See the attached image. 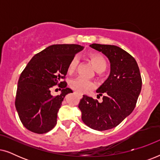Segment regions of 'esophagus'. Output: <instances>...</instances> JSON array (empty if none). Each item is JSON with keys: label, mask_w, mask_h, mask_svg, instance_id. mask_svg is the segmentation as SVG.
I'll list each match as a JSON object with an SVG mask.
<instances>
[{"label": "esophagus", "mask_w": 160, "mask_h": 160, "mask_svg": "<svg viewBox=\"0 0 160 160\" xmlns=\"http://www.w3.org/2000/svg\"><path fill=\"white\" fill-rule=\"evenodd\" d=\"M75 93H76V94H77L78 92H75Z\"/></svg>", "instance_id": "esophagus-1"}]
</instances>
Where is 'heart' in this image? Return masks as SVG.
Listing matches in <instances>:
<instances>
[{"mask_svg": "<svg viewBox=\"0 0 160 160\" xmlns=\"http://www.w3.org/2000/svg\"><path fill=\"white\" fill-rule=\"evenodd\" d=\"M89 60L92 65L94 69L96 71H103L106 68V61L101 54L98 53H91L89 54ZM78 60L76 58H73L68 65V73H73L77 66ZM71 88L79 93H84L88 92L94 87V83L91 81L85 78L78 77L71 80L70 83Z\"/></svg>", "mask_w": 160, "mask_h": 160, "instance_id": "b5f03b06", "label": "heart"}]
</instances>
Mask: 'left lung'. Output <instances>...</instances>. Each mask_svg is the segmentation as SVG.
Wrapping results in <instances>:
<instances>
[{
  "label": "left lung",
  "mask_w": 160,
  "mask_h": 160,
  "mask_svg": "<svg viewBox=\"0 0 160 160\" xmlns=\"http://www.w3.org/2000/svg\"><path fill=\"white\" fill-rule=\"evenodd\" d=\"M90 47L108 58L110 75L96 91L102 95V102L83 95L78 108L86 125L95 130H110L134 110L141 90V73L135 58L120 47L98 43H92Z\"/></svg>",
  "instance_id": "8db88e82"
}]
</instances>
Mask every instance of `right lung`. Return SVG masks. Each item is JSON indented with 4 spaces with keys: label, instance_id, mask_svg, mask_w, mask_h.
Returning <instances> with one entry per match:
<instances>
[{
    "label": "right lung",
    "instance_id": "add662e5",
    "mask_svg": "<svg viewBox=\"0 0 160 160\" xmlns=\"http://www.w3.org/2000/svg\"><path fill=\"white\" fill-rule=\"evenodd\" d=\"M84 47L78 44L49 46L32 57L22 72L18 81L15 107L25 128L32 132L43 134L57 124L58 112L67 94L65 78L71 61ZM58 85L60 96H52L51 88Z\"/></svg>",
    "mask_w": 160,
    "mask_h": 160
}]
</instances>
